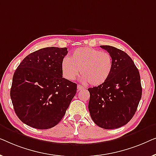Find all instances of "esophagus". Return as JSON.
Listing matches in <instances>:
<instances>
[{"label":"esophagus","mask_w":156,"mask_h":156,"mask_svg":"<svg viewBox=\"0 0 156 156\" xmlns=\"http://www.w3.org/2000/svg\"><path fill=\"white\" fill-rule=\"evenodd\" d=\"M77 88H78V90H81L85 89V87H83V86H82V85H78Z\"/></svg>","instance_id":"obj_1"}]
</instances>
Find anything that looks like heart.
Returning <instances> with one entry per match:
<instances>
[{"mask_svg":"<svg viewBox=\"0 0 156 156\" xmlns=\"http://www.w3.org/2000/svg\"><path fill=\"white\" fill-rule=\"evenodd\" d=\"M114 69L112 56L107 52L93 48L83 47L74 50L70 58L61 62V71L66 79L73 80L81 71L83 82L99 86L110 77Z\"/></svg>","mask_w":156,"mask_h":156,"instance_id":"b5f03b06","label":"heart"}]
</instances>
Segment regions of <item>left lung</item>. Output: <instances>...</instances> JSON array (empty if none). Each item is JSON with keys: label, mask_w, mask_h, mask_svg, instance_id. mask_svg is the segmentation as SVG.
<instances>
[{"label": "left lung", "mask_w": 156, "mask_h": 156, "mask_svg": "<svg viewBox=\"0 0 156 156\" xmlns=\"http://www.w3.org/2000/svg\"><path fill=\"white\" fill-rule=\"evenodd\" d=\"M100 47L112 56L114 69L104 84L88 88V109L98 126L117 129L130 121L136 111L142 95L141 78L126 52L112 46Z\"/></svg>", "instance_id": "obj_1"}]
</instances>
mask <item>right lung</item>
Returning a JSON list of instances; mask_svg holds the SVG:
<instances>
[{
    "label": "right lung",
    "mask_w": 156,
    "mask_h": 156,
    "mask_svg": "<svg viewBox=\"0 0 156 156\" xmlns=\"http://www.w3.org/2000/svg\"><path fill=\"white\" fill-rule=\"evenodd\" d=\"M67 48L47 47L31 53L15 70L10 89L20 119L38 129L55 126L76 93L77 85L63 78L61 62Z\"/></svg>",
    "instance_id": "obj_1"
}]
</instances>
